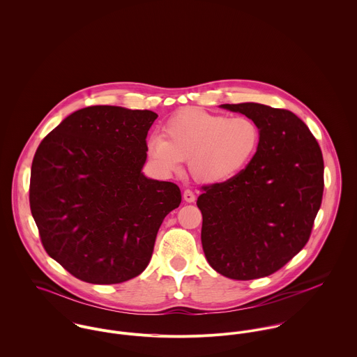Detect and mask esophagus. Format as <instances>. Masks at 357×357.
I'll return each mask as SVG.
<instances>
[{
	"mask_svg": "<svg viewBox=\"0 0 357 357\" xmlns=\"http://www.w3.org/2000/svg\"><path fill=\"white\" fill-rule=\"evenodd\" d=\"M183 198H184V201L188 202V204L195 202V194H194L191 190H185L184 194H183Z\"/></svg>",
	"mask_w": 357,
	"mask_h": 357,
	"instance_id": "34e87169",
	"label": "esophagus"
}]
</instances>
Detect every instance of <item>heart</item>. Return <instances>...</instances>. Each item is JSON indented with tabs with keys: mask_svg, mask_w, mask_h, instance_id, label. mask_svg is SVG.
Returning a JSON list of instances; mask_svg holds the SVG:
<instances>
[{
	"mask_svg": "<svg viewBox=\"0 0 357 357\" xmlns=\"http://www.w3.org/2000/svg\"><path fill=\"white\" fill-rule=\"evenodd\" d=\"M163 136L153 135L147 151L165 173L181 169L190 160L191 176L204 184H221L236 177L253 159L259 144L255 121L239 115L210 114L190 108L173 115L163 126Z\"/></svg>",
	"mask_w": 357,
	"mask_h": 357,
	"instance_id": "heart-1",
	"label": "heart"
}]
</instances>
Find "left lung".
<instances>
[{
    "label": "left lung",
    "mask_w": 357,
    "mask_h": 357,
    "mask_svg": "<svg viewBox=\"0 0 357 357\" xmlns=\"http://www.w3.org/2000/svg\"><path fill=\"white\" fill-rule=\"evenodd\" d=\"M253 119L259 144L232 180L202 187V246L210 266L235 280L269 276L309 241L324 188L321 150L291 111L222 104Z\"/></svg>",
    "instance_id": "left-lung-1"
}]
</instances>
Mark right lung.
Returning a JSON list of instances; mask_svg holds the SVG:
<instances>
[{
    "instance_id": "add662e5",
    "label": "right lung",
    "mask_w": 357,
    "mask_h": 357,
    "mask_svg": "<svg viewBox=\"0 0 357 357\" xmlns=\"http://www.w3.org/2000/svg\"><path fill=\"white\" fill-rule=\"evenodd\" d=\"M150 109L92 105L68 115L38 146L30 208L45 252L79 280L115 284L149 265L180 188L147 178Z\"/></svg>"
}]
</instances>
